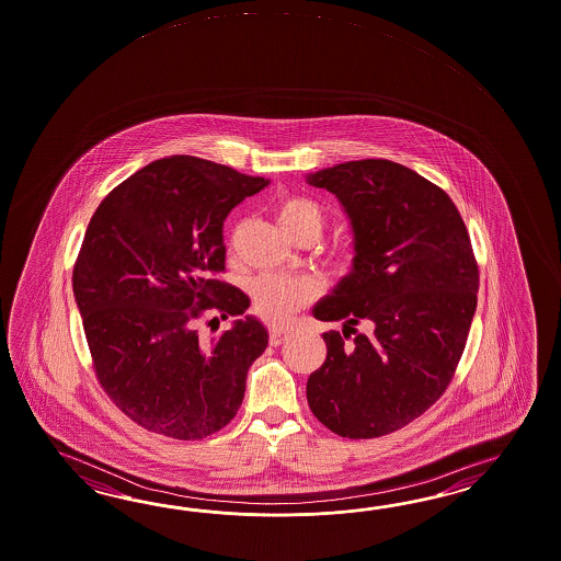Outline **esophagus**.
I'll return each mask as SVG.
<instances>
[{"instance_id": "34e87169", "label": "esophagus", "mask_w": 561, "mask_h": 561, "mask_svg": "<svg viewBox=\"0 0 561 561\" xmlns=\"http://www.w3.org/2000/svg\"><path fill=\"white\" fill-rule=\"evenodd\" d=\"M287 339V330L284 329H270V344L272 346H279L282 342Z\"/></svg>"}]
</instances>
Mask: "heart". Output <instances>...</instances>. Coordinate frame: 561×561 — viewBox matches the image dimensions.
Instances as JSON below:
<instances>
[{
	"mask_svg": "<svg viewBox=\"0 0 561 561\" xmlns=\"http://www.w3.org/2000/svg\"><path fill=\"white\" fill-rule=\"evenodd\" d=\"M275 215H277V222L287 234L304 227L320 234L324 227L322 210L312 201L301 196L282 198L275 208ZM353 265H355V251L348 247H342L332 255V267L339 274H348ZM322 289H324L322 279L316 275L263 274L251 284L253 310L261 320L282 327L298 314L301 308L318 300Z\"/></svg>",
	"mask_w": 561,
	"mask_h": 561,
	"instance_id": "obj_1",
	"label": "heart"
}]
</instances>
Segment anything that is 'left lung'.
Here are the masks:
<instances>
[{"mask_svg":"<svg viewBox=\"0 0 561 561\" xmlns=\"http://www.w3.org/2000/svg\"><path fill=\"white\" fill-rule=\"evenodd\" d=\"M339 196L355 265L314 316L370 329L353 345L330 330L306 385L320 424L351 439L397 432L448 389L477 310L479 263L465 220L434 182L391 160H356L308 176Z\"/></svg>","mask_w":561,"mask_h":561,"instance_id":"obj_1","label":"left lung"}]
</instances>
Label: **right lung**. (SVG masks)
I'll return each instance as SVG.
<instances>
[{"label":"right lung","instance_id":"right-lung-1","mask_svg":"<svg viewBox=\"0 0 561 561\" xmlns=\"http://www.w3.org/2000/svg\"><path fill=\"white\" fill-rule=\"evenodd\" d=\"M265 186L229 165L170 156L115 186L91 217L75 300L96 381L148 432L203 439L241 408L267 330L241 318L249 298L219 277L222 222ZM217 311L236 324L206 340L197 324Z\"/></svg>","mask_w":561,"mask_h":561}]
</instances>
